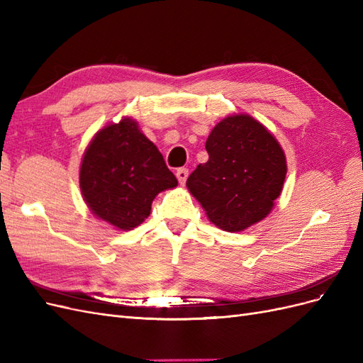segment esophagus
<instances>
[{
  "instance_id": "obj_1",
  "label": "esophagus",
  "mask_w": 363,
  "mask_h": 363,
  "mask_svg": "<svg viewBox=\"0 0 363 363\" xmlns=\"http://www.w3.org/2000/svg\"><path fill=\"white\" fill-rule=\"evenodd\" d=\"M188 174H189V171L186 169V168H180V169H177V172H175V175H177V180L180 182V184L186 183V179H188Z\"/></svg>"
}]
</instances>
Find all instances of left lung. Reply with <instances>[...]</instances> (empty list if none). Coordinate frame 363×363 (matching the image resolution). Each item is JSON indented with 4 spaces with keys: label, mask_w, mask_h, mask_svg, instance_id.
Masks as SVG:
<instances>
[{
    "label": "left lung",
    "mask_w": 363,
    "mask_h": 363,
    "mask_svg": "<svg viewBox=\"0 0 363 363\" xmlns=\"http://www.w3.org/2000/svg\"><path fill=\"white\" fill-rule=\"evenodd\" d=\"M208 160L186 186L211 221L225 232H242L265 218L286 177V157L279 142L256 119H223L206 140Z\"/></svg>",
    "instance_id": "left-lung-1"
}]
</instances>
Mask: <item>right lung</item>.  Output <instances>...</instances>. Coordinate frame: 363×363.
<instances>
[{
    "label": "right lung",
    "mask_w": 363,
    "mask_h": 363,
    "mask_svg": "<svg viewBox=\"0 0 363 363\" xmlns=\"http://www.w3.org/2000/svg\"><path fill=\"white\" fill-rule=\"evenodd\" d=\"M175 186L177 179L160 151L133 119L98 131L83 156L80 189L86 204L121 230L139 225L156 195Z\"/></svg>",
    "instance_id": "obj_1"
}]
</instances>
